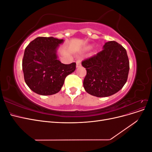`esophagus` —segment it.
Returning <instances> with one entry per match:
<instances>
[{"mask_svg":"<svg viewBox=\"0 0 152 152\" xmlns=\"http://www.w3.org/2000/svg\"><path fill=\"white\" fill-rule=\"evenodd\" d=\"M76 66H77V68H79V67L81 66V61H80V59H78V60H77Z\"/></svg>","mask_w":152,"mask_h":152,"instance_id":"34e87169","label":"esophagus"}]
</instances>
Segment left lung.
<instances>
[{"mask_svg": "<svg viewBox=\"0 0 152 152\" xmlns=\"http://www.w3.org/2000/svg\"><path fill=\"white\" fill-rule=\"evenodd\" d=\"M82 65L87 71L84 89L96 97H107L120 91L129 71L126 50L115 41L106 42L102 51L84 59Z\"/></svg>", "mask_w": 152, "mask_h": 152, "instance_id": "1", "label": "left lung"}]
</instances>
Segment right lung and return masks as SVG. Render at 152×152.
I'll list each match as a JSON object with an SVG mask.
<instances>
[{
  "instance_id": "right-lung-1",
  "label": "right lung",
  "mask_w": 152,
  "mask_h": 152,
  "mask_svg": "<svg viewBox=\"0 0 152 152\" xmlns=\"http://www.w3.org/2000/svg\"><path fill=\"white\" fill-rule=\"evenodd\" d=\"M63 41L39 37L25 48L22 68L26 84L34 93L43 96L58 93L66 76L75 71V63L65 65L58 59L56 50Z\"/></svg>"
}]
</instances>
